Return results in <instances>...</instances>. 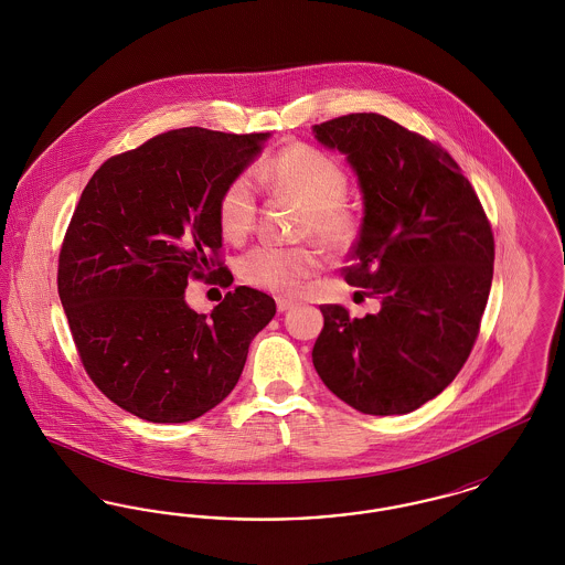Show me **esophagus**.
I'll return each mask as SVG.
<instances>
[{"mask_svg": "<svg viewBox=\"0 0 565 565\" xmlns=\"http://www.w3.org/2000/svg\"><path fill=\"white\" fill-rule=\"evenodd\" d=\"M292 300H288V298H277V311H288V309H292Z\"/></svg>", "mask_w": 565, "mask_h": 565, "instance_id": "1", "label": "esophagus"}]
</instances>
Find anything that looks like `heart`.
Here are the masks:
<instances>
[{
  "instance_id": "b5f03b06",
  "label": "heart",
  "mask_w": 565,
  "mask_h": 565,
  "mask_svg": "<svg viewBox=\"0 0 565 565\" xmlns=\"http://www.w3.org/2000/svg\"><path fill=\"white\" fill-rule=\"evenodd\" d=\"M256 178L275 194L302 207L298 226L300 239L322 245L332 256L348 252L358 237V215L348 203L350 175L345 167L320 148L296 141L258 167ZM258 217L256 186L247 173L235 175L217 199V224L226 239H245ZM322 265V256L311 245L275 247L256 245L245 252L237 270L245 284L273 295H295L305 279Z\"/></svg>"
}]
</instances>
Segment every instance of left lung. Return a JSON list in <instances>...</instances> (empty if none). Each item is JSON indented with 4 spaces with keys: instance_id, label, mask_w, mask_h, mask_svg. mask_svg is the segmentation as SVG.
Wrapping results in <instances>:
<instances>
[{
    "instance_id": "1",
    "label": "left lung",
    "mask_w": 565,
    "mask_h": 565,
    "mask_svg": "<svg viewBox=\"0 0 565 565\" xmlns=\"http://www.w3.org/2000/svg\"><path fill=\"white\" fill-rule=\"evenodd\" d=\"M348 154L364 192V224L341 273L381 300L350 318L322 305L311 358L326 387L366 415H404L436 398L477 343L495 243L483 205L454 157L381 114L313 127Z\"/></svg>"
}]
</instances>
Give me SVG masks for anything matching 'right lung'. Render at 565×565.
I'll list each match as a JSON object with an SVG mask.
<instances>
[{
    "label": "right lung",
    "mask_w": 565,
    "mask_h": 565,
    "mask_svg": "<svg viewBox=\"0 0 565 565\" xmlns=\"http://www.w3.org/2000/svg\"><path fill=\"white\" fill-rule=\"evenodd\" d=\"M269 134L186 127L104 162L70 220L56 286L82 366L99 392L152 424H184L222 403L275 300L239 286L210 316L190 279L228 288L217 199Z\"/></svg>",
    "instance_id": "add662e5"
}]
</instances>
